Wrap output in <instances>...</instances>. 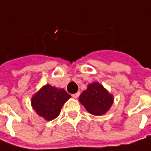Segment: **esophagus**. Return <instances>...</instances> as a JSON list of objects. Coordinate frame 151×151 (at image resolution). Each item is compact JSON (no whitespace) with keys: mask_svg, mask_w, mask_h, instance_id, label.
<instances>
[{"mask_svg":"<svg viewBox=\"0 0 151 151\" xmlns=\"http://www.w3.org/2000/svg\"><path fill=\"white\" fill-rule=\"evenodd\" d=\"M80 95V93L79 92H78V93H74V94H73L72 96H73V97H74V98H78V97H79Z\"/></svg>","mask_w":151,"mask_h":151,"instance_id":"esophagus-1","label":"esophagus"}]
</instances>
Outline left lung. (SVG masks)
Instances as JSON below:
<instances>
[{
    "label": "left lung",
    "instance_id": "1",
    "mask_svg": "<svg viewBox=\"0 0 151 151\" xmlns=\"http://www.w3.org/2000/svg\"><path fill=\"white\" fill-rule=\"evenodd\" d=\"M79 101L91 114H105L113 102V97L98 83L89 84L88 89L80 95Z\"/></svg>",
    "mask_w": 151,
    "mask_h": 151
}]
</instances>
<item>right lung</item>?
I'll return each mask as SVG.
<instances>
[{
  "label": "right lung",
  "mask_w": 151,
  "mask_h": 151,
  "mask_svg": "<svg viewBox=\"0 0 151 151\" xmlns=\"http://www.w3.org/2000/svg\"><path fill=\"white\" fill-rule=\"evenodd\" d=\"M70 97L64 89H58L47 84L33 97L31 103L40 116L51 121L59 115L62 106Z\"/></svg>",
  "instance_id": "1"
}]
</instances>
